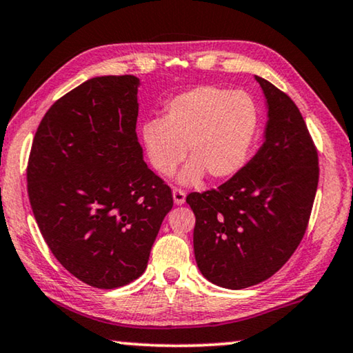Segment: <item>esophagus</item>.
I'll use <instances>...</instances> for the list:
<instances>
[{"instance_id": "esophagus-1", "label": "esophagus", "mask_w": 353, "mask_h": 353, "mask_svg": "<svg viewBox=\"0 0 353 353\" xmlns=\"http://www.w3.org/2000/svg\"><path fill=\"white\" fill-rule=\"evenodd\" d=\"M173 201H175L176 205H183L186 201V192L183 191V189H178L175 188L173 189Z\"/></svg>"}]
</instances>
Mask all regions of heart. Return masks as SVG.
I'll list each match as a JSON object with an SVG mask.
<instances>
[{"label": "heart", "instance_id": "obj_1", "mask_svg": "<svg viewBox=\"0 0 353 353\" xmlns=\"http://www.w3.org/2000/svg\"><path fill=\"white\" fill-rule=\"evenodd\" d=\"M258 114L245 92L201 85L168 101L162 121H148L141 139L151 165L161 175L181 172L183 183H197L203 173L229 178L243 167L256 134Z\"/></svg>", "mask_w": 353, "mask_h": 353}]
</instances>
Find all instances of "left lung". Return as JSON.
I'll use <instances>...</instances> for the list:
<instances>
[{
	"mask_svg": "<svg viewBox=\"0 0 353 353\" xmlns=\"http://www.w3.org/2000/svg\"><path fill=\"white\" fill-rule=\"evenodd\" d=\"M268 100L264 143L218 189L191 192L197 268L218 287L261 283L288 261L307 229L319 152L290 97L256 76Z\"/></svg>",
	"mask_w": 353,
	"mask_h": 353,
	"instance_id": "1",
	"label": "left lung"
}]
</instances>
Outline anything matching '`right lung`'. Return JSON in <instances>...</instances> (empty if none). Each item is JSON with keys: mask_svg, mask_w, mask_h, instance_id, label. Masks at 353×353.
<instances>
[{"mask_svg": "<svg viewBox=\"0 0 353 353\" xmlns=\"http://www.w3.org/2000/svg\"><path fill=\"white\" fill-rule=\"evenodd\" d=\"M139 78L85 81L48 110L28 157L30 205L57 261L113 290L145 272L172 189L143 161Z\"/></svg>", "mask_w": 353, "mask_h": 353, "instance_id": "1", "label": "right lung"}]
</instances>
